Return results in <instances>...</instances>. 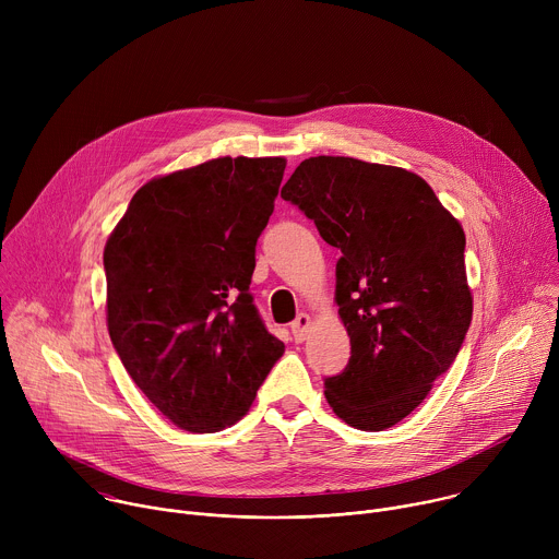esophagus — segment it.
I'll use <instances>...</instances> for the list:
<instances>
[{
    "label": "esophagus",
    "mask_w": 559,
    "mask_h": 559,
    "mask_svg": "<svg viewBox=\"0 0 559 559\" xmlns=\"http://www.w3.org/2000/svg\"><path fill=\"white\" fill-rule=\"evenodd\" d=\"M309 325H311V318H309L307 313H298V316H296V321L292 323V334H294V341H296V343L307 341Z\"/></svg>",
    "instance_id": "esophagus-1"
}]
</instances>
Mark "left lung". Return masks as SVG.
Here are the masks:
<instances>
[{
  "mask_svg": "<svg viewBox=\"0 0 559 559\" xmlns=\"http://www.w3.org/2000/svg\"><path fill=\"white\" fill-rule=\"evenodd\" d=\"M281 197L341 250L336 302L347 367L325 378L334 414L360 431L407 418L455 360L471 325L464 229L418 175L309 156Z\"/></svg>",
  "mask_w": 559,
  "mask_h": 559,
  "instance_id": "obj_1",
  "label": "left lung"
}]
</instances>
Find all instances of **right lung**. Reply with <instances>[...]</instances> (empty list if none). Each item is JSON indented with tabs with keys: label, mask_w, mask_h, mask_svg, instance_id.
<instances>
[{
	"label": "right lung",
	"mask_w": 559,
	"mask_h": 559,
	"mask_svg": "<svg viewBox=\"0 0 559 559\" xmlns=\"http://www.w3.org/2000/svg\"><path fill=\"white\" fill-rule=\"evenodd\" d=\"M283 173V156H221L156 177L106 243L110 341L147 401L186 431L241 420L285 352L250 294Z\"/></svg>",
	"instance_id": "obj_1"
}]
</instances>
